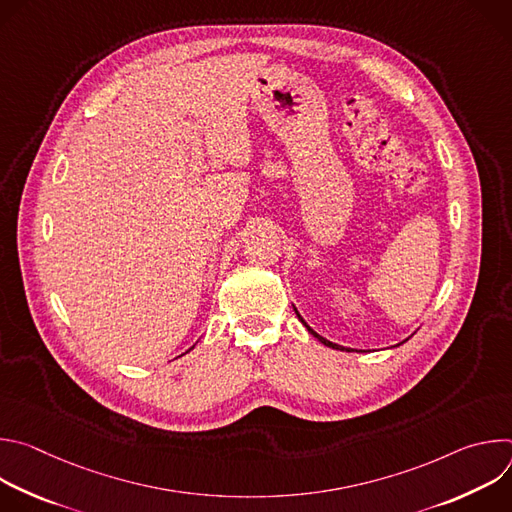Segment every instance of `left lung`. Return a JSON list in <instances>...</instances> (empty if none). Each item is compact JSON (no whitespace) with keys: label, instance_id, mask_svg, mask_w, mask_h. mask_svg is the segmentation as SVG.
<instances>
[{"label":"left lung","instance_id":"8db88e82","mask_svg":"<svg viewBox=\"0 0 512 512\" xmlns=\"http://www.w3.org/2000/svg\"><path fill=\"white\" fill-rule=\"evenodd\" d=\"M294 310H296V308H294ZM296 314H298V318H300V320H302V324H304V326H306V328H308V332H310V334H312V336H316V338H318V340H320V342H322V344H326V346H330V348H342V346H338V344H334V342H330V340H326V338H324V336H320V334H318V332H314V330H312V328H310V326H308V324H306V320H304V318H302V316H300V312H298V310H296ZM342 350H344V348H342ZM346 350H348V348H346ZM348 352H350V350H348Z\"/></svg>","mask_w":512,"mask_h":512}]
</instances>
